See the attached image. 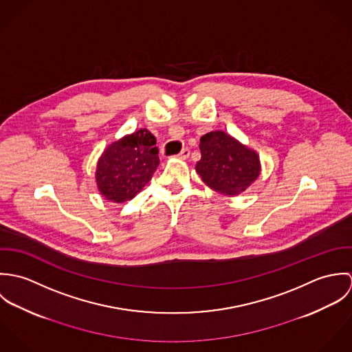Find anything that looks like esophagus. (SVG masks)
Instances as JSON below:
<instances>
[{
  "label": "esophagus",
  "instance_id": "obj_1",
  "mask_svg": "<svg viewBox=\"0 0 352 352\" xmlns=\"http://www.w3.org/2000/svg\"><path fill=\"white\" fill-rule=\"evenodd\" d=\"M188 157H190V151L188 149H183V151L177 154V158H180V160H187Z\"/></svg>",
  "mask_w": 352,
  "mask_h": 352
}]
</instances>
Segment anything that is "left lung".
Listing matches in <instances>:
<instances>
[{
    "label": "left lung",
    "mask_w": 352,
    "mask_h": 352,
    "mask_svg": "<svg viewBox=\"0 0 352 352\" xmlns=\"http://www.w3.org/2000/svg\"><path fill=\"white\" fill-rule=\"evenodd\" d=\"M199 148L201 158L195 169L211 190L222 195L241 194L260 175L257 153L223 131L204 134Z\"/></svg>",
    "instance_id": "obj_1"
}]
</instances>
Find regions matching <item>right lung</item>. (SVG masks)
Here are the masks:
<instances>
[{"instance_id":"right-lung-1","label":"right lung","mask_w":352,"mask_h":352,"mask_svg":"<svg viewBox=\"0 0 352 352\" xmlns=\"http://www.w3.org/2000/svg\"><path fill=\"white\" fill-rule=\"evenodd\" d=\"M158 164L155 137L141 129L102 151L96 169L98 188L107 201H131L151 182Z\"/></svg>"}]
</instances>
